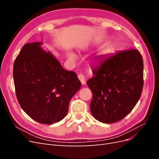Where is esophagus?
Wrapping results in <instances>:
<instances>
[{
	"label": "esophagus",
	"mask_w": 159,
	"mask_h": 159,
	"mask_svg": "<svg viewBox=\"0 0 159 159\" xmlns=\"http://www.w3.org/2000/svg\"><path fill=\"white\" fill-rule=\"evenodd\" d=\"M78 77L79 80H80L81 84H85V76H84L83 74H80L78 75Z\"/></svg>",
	"instance_id": "esophagus-1"
}]
</instances>
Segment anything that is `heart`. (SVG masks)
Masks as SVG:
<instances>
[{
  "mask_svg": "<svg viewBox=\"0 0 159 159\" xmlns=\"http://www.w3.org/2000/svg\"><path fill=\"white\" fill-rule=\"evenodd\" d=\"M67 56H68V59L71 61H75L77 59V55L73 52H68Z\"/></svg>",
  "mask_w": 159,
  "mask_h": 159,
  "instance_id": "obj_1",
  "label": "heart"
}]
</instances>
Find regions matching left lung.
<instances>
[{"label": "left lung", "mask_w": 159, "mask_h": 159, "mask_svg": "<svg viewBox=\"0 0 159 159\" xmlns=\"http://www.w3.org/2000/svg\"><path fill=\"white\" fill-rule=\"evenodd\" d=\"M99 66L87 81L93 93L90 109L93 117L113 123L131 111L143 88V60L138 50L131 49L101 55Z\"/></svg>", "instance_id": "1"}]
</instances>
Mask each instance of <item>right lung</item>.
I'll return each instance as SVG.
<instances>
[{"label":"right lung","instance_id":"1","mask_svg":"<svg viewBox=\"0 0 159 159\" xmlns=\"http://www.w3.org/2000/svg\"><path fill=\"white\" fill-rule=\"evenodd\" d=\"M42 42L24 45L14 61L13 78L18 102L26 114L42 124L63 119L81 84L74 71L62 68Z\"/></svg>","mask_w":159,"mask_h":159}]
</instances>
